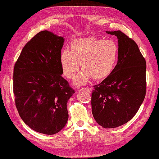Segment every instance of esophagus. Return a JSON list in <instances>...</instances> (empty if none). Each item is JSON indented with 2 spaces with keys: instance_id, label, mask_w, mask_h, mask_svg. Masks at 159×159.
<instances>
[{
  "instance_id": "esophagus-1",
  "label": "esophagus",
  "mask_w": 159,
  "mask_h": 159,
  "mask_svg": "<svg viewBox=\"0 0 159 159\" xmlns=\"http://www.w3.org/2000/svg\"><path fill=\"white\" fill-rule=\"evenodd\" d=\"M82 89H83V90H86V91H87L88 93H91V92H92V89H91V88H82Z\"/></svg>"
}]
</instances>
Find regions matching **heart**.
<instances>
[{
  "mask_svg": "<svg viewBox=\"0 0 159 159\" xmlns=\"http://www.w3.org/2000/svg\"><path fill=\"white\" fill-rule=\"evenodd\" d=\"M119 46L112 39L104 40L90 37L74 39L70 51L62 50L60 55L61 71L69 79H73L82 71L75 81L80 86L86 84L92 77L95 80L105 79L113 71L118 58Z\"/></svg>",
  "mask_w": 159,
  "mask_h": 159,
  "instance_id": "heart-1",
  "label": "heart"
}]
</instances>
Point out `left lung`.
I'll use <instances>...</instances> for the list:
<instances>
[{
    "label": "left lung",
    "mask_w": 159,
    "mask_h": 159,
    "mask_svg": "<svg viewBox=\"0 0 159 159\" xmlns=\"http://www.w3.org/2000/svg\"><path fill=\"white\" fill-rule=\"evenodd\" d=\"M106 32L118 38V63L111 74L93 86L92 110L97 123L110 129L127 123L140 107L146 92V62L133 39L120 30Z\"/></svg>",
    "instance_id": "8db88e82"
}]
</instances>
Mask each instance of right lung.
<instances>
[{
	"mask_svg": "<svg viewBox=\"0 0 159 159\" xmlns=\"http://www.w3.org/2000/svg\"><path fill=\"white\" fill-rule=\"evenodd\" d=\"M64 38L43 30L20 54L13 70V93L20 118L32 130L58 133L68 120L67 103L75 93L61 75L60 55Z\"/></svg>",
	"mask_w": 159,
	"mask_h": 159,
	"instance_id": "1",
	"label": "right lung"
}]
</instances>
